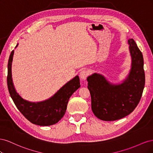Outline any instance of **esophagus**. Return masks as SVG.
Returning <instances> with one entry per match:
<instances>
[{
	"label": "esophagus",
	"mask_w": 153,
	"mask_h": 153,
	"mask_svg": "<svg viewBox=\"0 0 153 153\" xmlns=\"http://www.w3.org/2000/svg\"><path fill=\"white\" fill-rule=\"evenodd\" d=\"M88 75H89V72L88 71L85 70V69H84L80 71V77L82 78V80H85L86 78L87 77Z\"/></svg>",
	"instance_id": "1"
}]
</instances>
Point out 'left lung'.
Segmentation results:
<instances>
[{
    "label": "left lung",
    "mask_w": 153,
    "mask_h": 153,
    "mask_svg": "<svg viewBox=\"0 0 153 153\" xmlns=\"http://www.w3.org/2000/svg\"><path fill=\"white\" fill-rule=\"evenodd\" d=\"M131 69L121 84H115L100 73L87 77L92 112L98 119L112 121L131 114L140 100L145 85L142 52L133 39L128 41Z\"/></svg>",
    "instance_id": "left-lung-1"
}]
</instances>
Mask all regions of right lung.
I'll return each mask as SVG.
<instances>
[{
	"instance_id": "1",
	"label": "right lung",
	"mask_w": 153,
	"mask_h": 153,
	"mask_svg": "<svg viewBox=\"0 0 153 153\" xmlns=\"http://www.w3.org/2000/svg\"><path fill=\"white\" fill-rule=\"evenodd\" d=\"M13 55L14 50L8 61L7 83L9 92L17 108L32 124L39 126L56 124L65 114L69 98L80 87L79 76L76 75L74 77L47 100L39 102L29 101L22 98L14 87L11 73Z\"/></svg>"
}]
</instances>
